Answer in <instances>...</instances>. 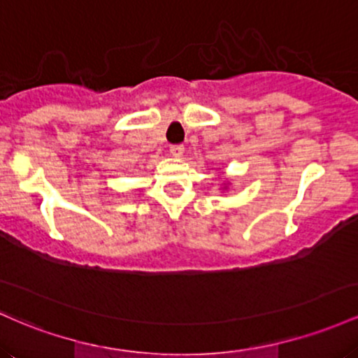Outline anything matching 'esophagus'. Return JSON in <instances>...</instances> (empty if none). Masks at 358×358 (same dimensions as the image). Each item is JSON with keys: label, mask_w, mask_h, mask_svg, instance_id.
<instances>
[{"label": "esophagus", "mask_w": 358, "mask_h": 358, "mask_svg": "<svg viewBox=\"0 0 358 358\" xmlns=\"http://www.w3.org/2000/svg\"><path fill=\"white\" fill-rule=\"evenodd\" d=\"M171 155H172V157H176V159L182 157V155H184V147L182 145H172L171 147Z\"/></svg>", "instance_id": "obj_1"}]
</instances>
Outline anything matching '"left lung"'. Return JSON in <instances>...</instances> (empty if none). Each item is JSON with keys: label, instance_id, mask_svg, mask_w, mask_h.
I'll list each match as a JSON object with an SVG mask.
<instances>
[{"label": "left lung", "instance_id": "left-lung-1", "mask_svg": "<svg viewBox=\"0 0 358 358\" xmlns=\"http://www.w3.org/2000/svg\"><path fill=\"white\" fill-rule=\"evenodd\" d=\"M224 187H223V189H227V187H228V184H230V180H224Z\"/></svg>", "mask_w": 358, "mask_h": 358}]
</instances>
